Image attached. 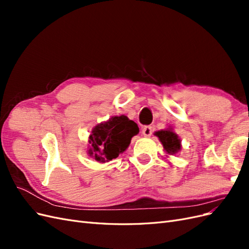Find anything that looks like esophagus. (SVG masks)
I'll return each instance as SVG.
<instances>
[{
	"label": "esophagus",
	"mask_w": 249,
	"mask_h": 249,
	"mask_svg": "<svg viewBox=\"0 0 249 249\" xmlns=\"http://www.w3.org/2000/svg\"><path fill=\"white\" fill-rule=\"evenodd\" d=\"M141 133H142V135H143V136H144V137H149L150 135L153 134V127L150 126V125L143 126Z\"/></svg>",
	"instance_id": "1"
}]
</instances>
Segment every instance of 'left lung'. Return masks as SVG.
I'll return each mask as SVG.
<instances>
[{
	"label": "left lung",
	"mask_w": 249,
	"mask_h": 249,
	"mask_svg": "<svg viewBox=\"0 0 249 249\" xmlns=\"http://www.w3.org/2000/svg\"><path fill=\"white\" fill-rule=\"evenodd\" d=\"M156 135L159 137L164 149L166 150L167 153L173 155L178 153L180 149V141L178 137V135H176L172 131L170 130L158 131L156 132Z\"/></svg>",
	"instance_id": "obj_1"
}]
</instances>
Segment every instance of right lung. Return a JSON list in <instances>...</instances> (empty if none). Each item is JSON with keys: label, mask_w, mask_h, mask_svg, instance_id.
<instances>
[{"label": "right lung", "mask_w": 249, "mask_h": 249, "mask_svg": "<svg viewBox=\"0 0 249 249\" xmlns=\"http://www.w3.org/2000/svg\"><path fill=\"white\" fill-rule=\"evenodd\" d=\"M136 123L126 116H115L108 122L97 124L89 136L90 156L96 161L106 162L115 159L129 146L131 139L138 134Z\"/></svg>", "instance_id": "1"}]
</instances>
